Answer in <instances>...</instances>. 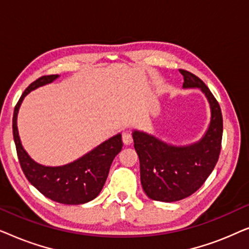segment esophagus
<instances>
[{"mask_svg": "<svg viewBox=\"0 0 249 249\" xmlns=\"http://www.w3.org/2000/svg\"><path fill=\"white\" fill-rule=\"evenodd\" d=\"M122 142H124V144L125 146L131 145L132 144V136H131V134H129V132H124V134H122Z\"/></svg>", "mask_w": 249, "mask_h": 249, "instance_id": "esophagus-1", "label": "esophagus"}]
</instances>
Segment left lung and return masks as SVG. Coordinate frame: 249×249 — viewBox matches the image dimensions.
Returning a JSON list of instances; mask_svg holds the SVG:
<instances>
[{"label":"left lung","mask_w":249,"mask_h":249,"mask_svg":"<svg viewBox=\"0 0 249 249\" xmlns=\"http://www.w3.org/2000/svg\"><path fill=\"white\" fill-rule=\"evenodd\" d=\"M179 71L183 76V89L198 88L209 102L210 124L200 139L173 145L146 131L132 130L142 189L151 199L165 203L186 198L205 182L219 160L223 132L220 105L209 87L189 71Z\"/></svg>","instance_id":"8db88e82"}]
</instances>
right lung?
<instances>
[{
    "label": "right lung",
    "instance_id": "obj_1",
    "mask_svg": "<svg viewBox=\"0 0 249 249\" xmlns=\"http://www.w3.org/2000/svg\"><path fill=\"white\" fill-rule=\"evenodd\" d=\"M60 76H44L30 84L23 91L13 112L12 129L17 154L28 181L47 198L67 205H79L96 198L101 193L110 171V166L122 149L121 134L114 135L73 162L59 166L37 163L23 148L19 137L18 119L22 101L30 91L52 84Z\"/></svg>",
    "mask_w": 249,
    "mask_h": 249
}]
</instances>
